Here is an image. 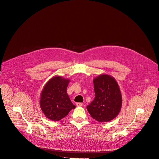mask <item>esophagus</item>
Returning a JSON list of instances; mask_svg holds the SVG:
<instances>
[{"mask_svg":"<svg viewBox=\"0 0 159 159\" xmlns=\"http://www.w3.org/2000/svg\"><path fill=\"white\" fill-rule=\"evenodd\" d=\"M77 106L79 107H80V106H83V104L82 102H78V103H77Z\"/></svg>","mask_w":159,"mask_h":159,"instance_id":"1","label":"esophagus"}]
</instances>
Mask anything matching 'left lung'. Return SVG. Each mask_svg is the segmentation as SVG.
I'll return each mask as SVG.
<instances>
[{"mask_svg": "<svg viewBox=\"0 0 159 159\" xmlns=\"http://www.w3.org/2000/svg\"><path fill=\"white\" fill-rule=\"evenodd\" d=\"M95 98L87 106L93 118L99 122L115 119L121 111L122 96L115 79L107 74H101L93 79Z\"/></svg>", "mask_w": 159, "mask_h": 159, "instance_id": "8db88e82", "label": "left lung"}]
</instances>
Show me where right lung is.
Segmentation results:
<instances>
[{"instance_id":"add662e5","label":"right lung","mask_w":159,"mask_h":159,"mask_svg":"<svg viewBox=\"0 0 159 159\" xmlns=\"http://www.w3.org/2000/svg\"><path fill=\"white\" fill-rule=\"evenodd\" d=\"M70 79L57 75L44 85L40 96L39 105L43 114L52 121H59L75 107L66 93Z\"/></svg>"}]
</instances>
